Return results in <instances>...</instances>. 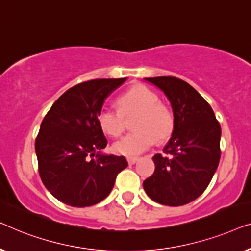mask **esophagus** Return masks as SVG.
Wrapping results in <instances>:
<instances>
[{
	"mask_svg": "<svg viewBox=\"0 0 251 251\" xmlns=\"http://www.w3.org/2000/svg\"><path fill=\"white\" fill-rule=\"evenodd\" d=\"M137 160H139V158H136V157H129V158H127V162H128L129 165H134Z\"/></svg>",
	"mask_w": 251,
	"mask_h": 251,
	"instance_id": "1",
	"label": "esophagus"
}]
</instances>
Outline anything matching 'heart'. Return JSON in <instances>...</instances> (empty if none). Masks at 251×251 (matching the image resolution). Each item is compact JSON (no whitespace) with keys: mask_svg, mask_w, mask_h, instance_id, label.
Listing matches in <instances>:
<instances>
[{"mask_svg":"<svg viewBox=\"0 0 251 251\" xmlns=\"http://www.w3.org/2000/svg\"><path fill=\"white\" fill-rule=\"evenodd\" d=\"M119 111L102 108L98 124L102 132L116 137L123 133L125 118L135 116L133 132L112 144V151L119 156H137L152 147L156 141L167 139L173 129V117L168 109L159 103V97L144 85H136L119 98Z\"/></svg>","mask_w":251,"mask_h":251,"instance_id":"b5f03b06","label":"heart"}]
</instances>
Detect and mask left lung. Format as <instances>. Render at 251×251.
Instances as JSON below:
<instances>
[{"label":"left lung","instance_id":"8db88e82","mask_svg":"<svg viewBox=\"0 0 251 251\" xmlns=\"http://www.w3.org/2000/svg\"><path fill=\"white\" fill-rule=\"evenodd\" d=\"M164 92L174 116L166 156L154 154V173L144 191L165 206H183L203 193L221 158V126L208 102L184 80L171 76L144 78Z\"/></svg>","mask_w":251,"mask_h":251}]
</instances>
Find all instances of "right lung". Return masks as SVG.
<instances>
[{
  "instance_id": "1",
  "label": "right lung",
  "mask_w": 251,
  "mask_h": 251,
  "mask_svg": "<svg viewBox=\"0 0 251 251\" xmlns=\"http://www.w3.org/2000/svg\"><path fill=\"white\" fill-rule=\"evenodd\" d=\"M126 78L93 79L73 86L45 116L35 141L38 172L52 196L72 207L105 199L125 157L102 152L108 141L98 124L104 100Z\"/></svg>"
}]
</instances>
